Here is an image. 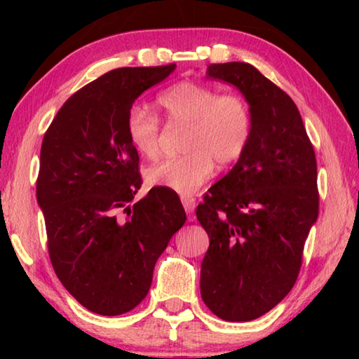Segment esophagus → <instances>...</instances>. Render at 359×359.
<instances>
[{
  "instance_id": "34e87169",
  "label": "esophagus",
  "mask_w": 359,
  "mask_h": 359,
  "mask_svg": "<svg viewBox=\"0 0 359 359\" xmlns=\"http://www.w3.org/2000/svg\"><path fill=\"white\" fill-rule=\"evenodd\" d=\"M180 199H182V204H184V208H185L187 214H188V220L194 222L193 212H194V208H196V201H194V198L187 196V194H182Z\"/></svg>"
}]
</instances>
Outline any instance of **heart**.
I'll return each mask as SVG.
<instances>
[{
	"label": "heart",
	"mask_w": 359,
	"mask_h": 359,
	"mask_svg": "<svg viewBox=\"0 0 359 359\" xmlns=\"http://www.w3.org/2000/svg\"><path fill=\"white\" fill-rule=\"evenodd\" d=\"M156 104L169 125L187 126L185 155L166 158L145 171L149 185L191 194L210 177L215 163L228 166L247 149L252 112L239 95H220L210 85L184 81L158 95ZM161 123L155 114L135 106L126 115V136L139 155L154 158L160 147Z\"/></svg>",
	"instance_id": "1"
}]
</instances>
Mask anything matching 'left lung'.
I'll list each match as a JSON object with an SVG mask.
<instances>
[{
  "label": "left lung",
  "instance_id": "1",
  "mask_svg": "<svg viewBox=\"0 0 359 359\" xmlns=\"http://www.w3.org/2000/svg\"><path fill=\"white\" fill-rule=\"evenodd\" d=\"M252 112V136L234 168L205 193L196 217L209 236L201 296L218 318L250 321L290 293L318 217L317 160L290 96L248 63L208 66Z\"/></svg>",
  "mask_w": 359,
  "mask_h": 359
}]
</instances>
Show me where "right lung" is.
Returning <instances> with one entry per match:
<instances>
[{
	"mask_svg": "<svg viewBox=\"0 0 359 359\" xmlns=\"http://www.w3.org/2000/svg\"><path fill=\"white\" fill-rule=\"evenodd\" d=\"M174 69L106 72L65 102L44 135L36 196L48 255L63 287L90 312L114 317L135 309L187 220L168 188H151L133 203L142 180L126 136L133 102Z\"/></svg>",
	"mask_w": 359,
	"mask_h": 359,
	"instance_id": "add662e5",
	"label": "right lung"
}]
</instances>
